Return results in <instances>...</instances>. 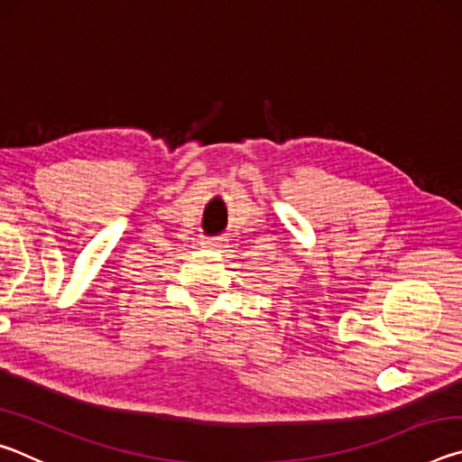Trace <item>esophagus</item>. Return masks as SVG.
I'll list each match as a JSON object with an SVG mask.
<instances>
[{"instance_id": "1", "label": "esophagus", "mask_w": 462, "mask_h": 462, "mask_svg": "<svg viewBox=\"0 0 462 462\" xmlns=\"http://www.w3.org/2000/svg\"><path fill=\"white\" fill-rule=\"evenodd\" d=\"M203 248H209V250H222L224 248V240L222 238H206L201 242Z\"/></svg>"}]
</instances>
